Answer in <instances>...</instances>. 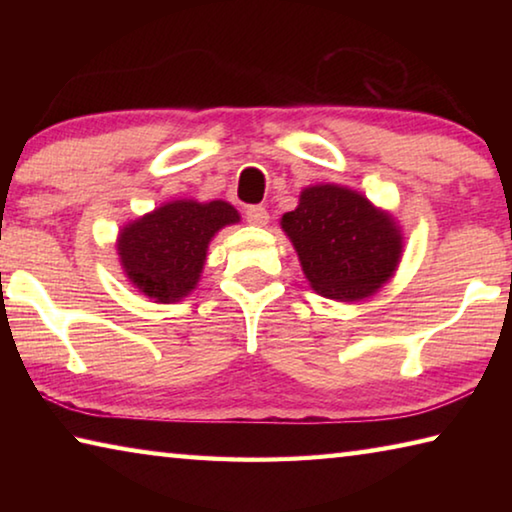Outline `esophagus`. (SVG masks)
Returning <instances> with one entry per match:
<instances>
[{"mask_svg":"<svg viewBox=\"0 0 512 512\" xmlns=\"http://www.w3.org/2000/svg\"><path fill=\"white\" fill-rule=\"evenodd\" d=\"M246 221L250 225H266L268 223V210L264 205H250V207H246Z\"/></svg>","mask_w":512,"mask_h":512,"instance_id":"esophagus-1","label":"esophagus"}]
</instances>
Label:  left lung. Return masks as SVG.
<instances>
[{
	"mask_svg": "<svg viewBox=\"0 0 512 512\" xmlns=\"http://www.w3.org/2000/svg\"><path fill=\"white\" fill-rule=\"evenodd\" d=\"M302 271L320 296L352 302L375 293L393 275L402 237L393 219L368 198L336 185H316L282 216Z\"/></svg>",
	"mask_w": 512,
	"mask_h": 512,
	"instance_id": "left-lung-1",
	"label": "left lung"
}]
</instances>
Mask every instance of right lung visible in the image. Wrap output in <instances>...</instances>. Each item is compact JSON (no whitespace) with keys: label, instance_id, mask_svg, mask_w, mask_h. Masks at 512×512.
<instances>
[{"label":"right lung","instance_id":"1","mask_svg":"<svg viewBox=\"0 0 512 512\" xmlns=\"http://www.w3.org/2000/svg\"><path fill=\"white\" fill-rule=\"evenodd\" d=\"M237 221L235 207L223 201L167 203L121 230V266L144 296L176 302L196 287L214 232Z\"/></svg>","mask_w":512,"mask_h":512}]
</instances>
